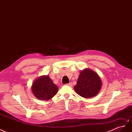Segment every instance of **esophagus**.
Instances as JSON below:
<instances>
[{
    "label": "esophagus",
    "instance_id": "esophagus-1",
    "mask_svg": "<svg viewBox=\"0 0 132 132\" xmlns=\"http://www.w3.org/2000/svg\"><path fill=\"white\" fill-rule=\"evenodd\" d=\"M66 85H69V86H72V83L71 82H69V83H68V84H66Z\"/></svg>",
    "mask_w": 132,
    "mask_h": 132
}]
</instances>
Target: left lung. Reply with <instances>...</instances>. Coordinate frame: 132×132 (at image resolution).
<instances>
[{
    "label": "left lung",
    "mask_w": 132,
    "mask_h": 132,
    "mask_svg": "<svg viewBox=\"0 0 132 132\" xmlns=\"http://www.w3.org/2000/svg\"><path fill=\"white\" fill-rule=\"evenodd\" d=\"M101 86V80L98 75L93 70L86 68L80 73L74 90L81 97L90 98L99 93Z\"/></svg>",
    "instance_id": "8db88e82"
}]
</instances>
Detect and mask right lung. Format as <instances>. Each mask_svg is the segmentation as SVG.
I'll return each mask as SVG.
<instances>
[{
    "instance_id": "obj_1",
    "label": "right lung",
    "mask_w": 132,
    "mask_h": 132,
    "mask_svg": "<svg viewBox=\"0 0 132 132\" xmlns=\"http://www.w3.org/2000/svg\"><path fill=\"white\" fill-rule=\"evenodd\" d=\"M33 94L41 100H49L57 93L58 89L48 75H43L34 81L31 87Z\"/></svg>"
}]
</instances>
